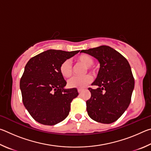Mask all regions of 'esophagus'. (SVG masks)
<instances>
[{
  "label": "esophagus",
  "mask_w": 151,
  "mask_h": 151,
  "mask_svg": "<svg viewBox=\"0 0 151 151\" xmlns=\"http://www.w3.org/2000/svg\"><path fill=\"white\" fill-rule=\"evenodd\" d=\"M82 91H83V90H82V89H80V88H79V89H78V93H79V94H80V93H81V92H82Z\"/></svg>",
  "instance_id": "esophagus-1"
}]
</instances>
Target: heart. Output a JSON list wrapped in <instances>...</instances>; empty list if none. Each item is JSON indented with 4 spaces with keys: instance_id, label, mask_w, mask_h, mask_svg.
Segmentation results:
<instances>
[{
    "instance_id": "1",
    "label": "heart",
    "mask_w": 151,
    "mask_h": 151,
    "mask_svg": "<svg viewBox=\"0 0 151 151\" xmlns=\"http://www.w3.org/2000/svg\"><path fill=\"white\" fill-rule=\"evenodd\" d=\"M76 60L78 63L83 64L87 66L88 69H91L90 66L93 64V58L88 55H81L76 58ZM60 73L63 77L68 78L72 75L73 68L70 60H66L62 63L60 66ZM92 81V77L90 75H85L81 77L74 76L68 81V86L73 88H83Z\"/></svg>"
}]
</instances>
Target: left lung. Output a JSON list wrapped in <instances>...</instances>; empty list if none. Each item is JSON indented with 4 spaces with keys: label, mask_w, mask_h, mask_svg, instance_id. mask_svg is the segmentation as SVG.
Returning <instances> with one entry per match:
<instances>
[{
    "label": "left lung",
    "mask_w": 151,
    "mask_h": 151,
    "mask_svg": "<svg viewBox=\"0 0 151 151\" xmlns=\"http://www.w3.org/2000/svg\"><path fill=\"white\" fill-rule=\"evenodd\" d=\"M98 60L100 68L96 80L89 88L90 99L86 102L88 116L96 122L111 124L119 119L129 107L134 79L128 60L109 46L82 50Z\"/></svg>",
    "instance_id": "8db88e82"
}]
</instances>
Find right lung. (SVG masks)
I'll use <instances>...</instances> for the list:
<instances>
[{
	"label": "right lung",
	"instance_id": "add662e5",
	"mask_svg": "<svg viewBox=\"0 0 151 151\" xmlns=\"http://www.w3.org/2000/svg\"><path fill=\"white\" fill-rule=\"evenodd\" d=\"M79 52L50 49L28 61L20 81L22 102L36 121L55 125L68 115L70 103L78 95L76 88L66 89L60 66Z\"/></svg>",
	"mask_w": 151,
	"mask_h": 151
}]
</instances>
